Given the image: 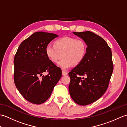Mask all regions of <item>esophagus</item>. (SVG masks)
I'll use <instances>...</instances> for the list:
<instances>
[{
    "mask_svg": "<svg viewBox=\"0 0 127 127\" xmlns=\"http://www.w3.org/2000/svg\"><path fill=\"white\" fill-rule=\"evenodd\" d=\"M67 74H68L67 72L64 71H62V75H63V76H65V75H66Z\"/></svg>",
    "mask_w": 127,
    "mask_h": 127,
    "instance_id": "esophagus-1",
    "label": "esophagus"
}]
</instances>
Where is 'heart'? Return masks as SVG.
Returning <instances> with one entry per match:
<instances>
[{
    "mask_svg": "<svg viewBox=\"0 0 127 127\" xmlns=\"http://www.w3.org/2000/svg\"><path fill=\"white\" fill-rule=\"evenodd\" d=\"M47 58L54 63H58L62 69H68L73 65L77 66L82 63L87 53V45L83 40L64 36L56 40L54 45L48 44L45 48Z\"/></svg>",
    "mask_w": 127,
    "mask_h": 127,
    "instance_id": "1",
    "label": "heart"
}]
</instances>
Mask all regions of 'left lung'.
Returning <instances> with one entry per match:
<instances>
[{"label": "left lung", "instance_id": "1", "mask_svg": "<svg viewBox=\"0 0 127 127\" xmlns=\"http://www.w3.org/2000/svg\"><path fill=\"white\" fill-rule=\"evenodd\" d=\"M87 45L85 59L69 73V93L76 104L87 105L106 92L114 65L111 48L105 40L90 31L73 32Z\"/></svg>", "mask_w": 127, "mask_h": 127}]
</instances>
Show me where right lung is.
Returning a JSON list of instances; mask_svg holds the SVG:
<instances>
[{"mask_svg":"<svg viewBox=\"0 0 127 127\" xmlns=\"http://www.w3.org/2000/svg\"><path fill=\"white\" fill-rule=\"evenodd\" d=\"M58 35L37 32L20 44L14 64L16 88L27 100L41 104L50 98L53 88L62 77V70L49 60L45 48ZM45 72L48 74L44 75Z\"/></svg>","mask_w":127,"mask_h":127,"instance_id":"right-lung-1","label":"right lung"}]
</instances>
